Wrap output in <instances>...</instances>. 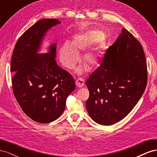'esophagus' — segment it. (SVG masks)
I'll list each match as a JSON object with an SVG mask.
<instances>
[{
	"label": "esophagus",
	"mask_w": 157,
	"mask_h": 157,
	"mask_svg": "<svg viewBox=\"0 0 157 157\" xmlns=\"http://www.w3.org/2000/svg\"><path fill=\"white\" fill-rule=\"evenodd\" d=\"M76 84L79 88L82 87L84 85V80L82 78H78L76 80Z\"/></svg>",
	"instance_id": "1"
}]
</instances>
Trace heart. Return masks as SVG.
<instances>
[{
	"label": "heart",
	"instance_id": "b5f03b06",
	"mask_svg": "<svg viewBox=\"0 0 157 157\" xmlns=\"http://www.w3.org/2000/svg\"><path fill=\"white\" fill-rule=\"evenodd\" d=\"M103 33L97 29L81 32L73 36L71 42H65L59 50V60L67 69H73L79 59V52L100 41ZM83 60L90 69L96 68L100 63V54L98 50L90 49L85 52Z\"/></svg>",
	"mask_w": 157,
	"mask_h": 157
}]
</instances>
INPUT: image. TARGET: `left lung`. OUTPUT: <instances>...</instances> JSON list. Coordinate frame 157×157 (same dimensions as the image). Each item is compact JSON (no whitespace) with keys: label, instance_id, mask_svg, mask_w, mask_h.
<instances>
[{"label":"left lung","instance_id":"1","mask_svg":"<svg viewBox=\"0 0 157 157\" xmlns=\"http://www.w3.org/2000/svg\"><path fill=\"white\" fill-rule=\"evenodd\" d=\"M147 82V62L140 42L125 28L104 54L101 65L90 75L86 102L92 119L111 125L128 115L143 95Z\"/></svg>","mask_w":157,"mask_h":157}]
</instances>
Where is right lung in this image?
I'll return each instance as SVG.
<instances>
[{
  "label": "right lung",
  "mask_w": 157,
  "mask_h": 157,
  "mask_svg": "<svg viewBox=\"0 0 157 157\" xmlns=\"http://www.w3.org/2000/svg\"><path fill=\"white\" fill-rule=\"evenodd\" d=\"M59 23L56 19L37 21L18 39L11 59L14 96L27 116L39 123L59 118L75 89L72 75L57 65L56 44L50 46L49 53L37 54L46 32Z\"/></svg>",
  "instance_id": "1"
}]
</instances>
